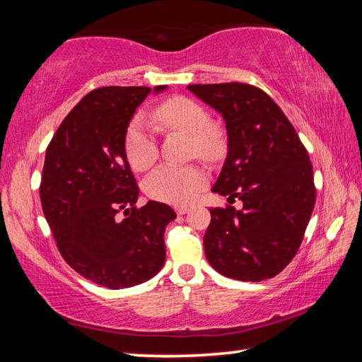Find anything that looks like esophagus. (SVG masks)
<instances>
[{
	"label": "esophagus",
	"mask_w": 362,
	"mask_h": 362,
	"mask_svg": "<svg viewBox=\"0 0 362 362\" xmlns=\"http://www.w3.org/2000/svg\"><path fill=\"white\" fill-rule=\"evenodd\" d=\"M188 211H189L188 206H179V207H177V209H175V212L179 214V216H183V214H187Z\"/></svg>",
	"instance_id": "esophagus-1"
}]
</instances>
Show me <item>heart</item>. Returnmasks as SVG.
<instances>
[{"label": "heart", "instance_id": "obj_1", "mask_svg": "<svg viewBox=\"0 0 362 362\" xmlns=\"http://www.w3.org/2000/svg\"><path fill=\"white\" fill-rule=\"evenodd\" d=\"M153 118L163 127L187 134L193 140V153L214 163L225 153L222 131L211 124L207 110L188 97H173L153 110ZM124 153L131 168L146 170L158 158L156 140L142 118H134L124 134ZM206 174L198 166H161L144 182L145 193L153 199L185 204L204 187Z\"/></svg>", "mask_w": 362, "mask_h": 362}]
</instances>
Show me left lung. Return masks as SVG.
Returning <instances> with one entry per match:
<instances>
[{"mask_svg": "<svg viewBox=\"0 0 362 362\" xmlns=\"http://www.w3.org/2000/svg\"><path fill=\"white\" fill-rule=\"evenodd\" d=\"M187 88L225 121L228 153L212 192L243 203L240 211L211 209L206 259L226 278L276 276L296 257L315 207L308 153L283 110L255 86Z\"/></svg>", "mask_w": 362, "mask_h": 362, "instance_id": "8db88e82", "label": "left lung"}]
</instances>
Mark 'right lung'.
<instances>
[{
    "mask_svg": "<svg viewBox=\"0 0 362 362\" xmlns=\"http://www.w3.org/2000/svg\"><path fill=\"white\" fill-rule=\"evenodd\" d=\"M166 88L94 89L66 115L46 150L40 198L59 252L76 273L110 289L145 283L166 260L164 230L177 216L158 201L136 206L139 187L124 153L137 107Z\"/></svg>",
    "mask_w": 362,
    "mask_h": 362,
    "instance_id": "right-lung-1",
    "label": "right lung"
}]
</instances>
